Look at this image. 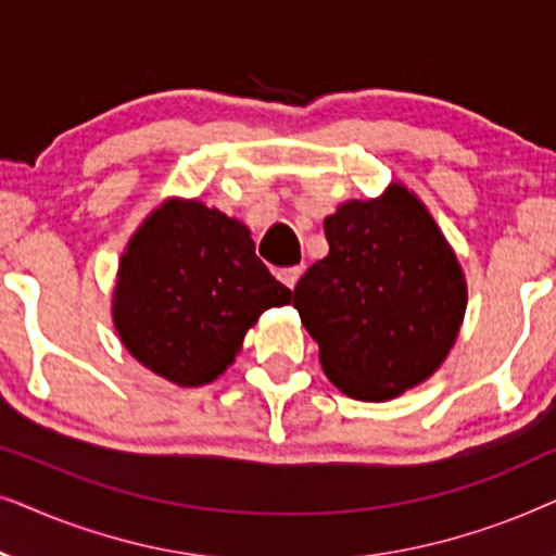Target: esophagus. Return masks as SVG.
Masks as SVG:
<instances>
[{"label":"esophagus","mask_w":556,"mask_h":556,"mask_svg":"<svg viewBox=\"0 0 556 556\" xmlns=\"http://www.w3.org/2000/svg\"><path fill=\"white\" fill-rule=\"evenodd\" d=\"M301 273H303L301 265H293V268H280V270L276 273V276H278L280 283H286L288 288H293L295 283H299Z\"/></svg>","instance_id":"obj_1"}]
</instances>
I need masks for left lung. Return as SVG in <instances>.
Here are the masks:
<instances>
[{
	"label": "left lung",
	"mask_w": 556,
	"mask_h": 556,
	"mask_svg": "<svg viewBox=\"0 0 556 556\" xmlns=\"http://www.w3.org/2000/svg\"><path fill=\"white\" fill-rule=\"evenodd\" d=\"M329 255L293 288L326 377L346 397L384 402L422 384L451 354L468 286L420 197L392 181L324 219Z\"/></svg>",
	"instance_id": "1"
}]
</instances>
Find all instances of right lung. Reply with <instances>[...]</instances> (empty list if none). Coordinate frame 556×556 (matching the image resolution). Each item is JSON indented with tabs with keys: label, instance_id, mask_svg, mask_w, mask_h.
Wrapping results in <instances>:
<instances>
[{
	"label": "right lung",
	"instance_id": "obj_1",
	"mask_svg": "<svg viewBox=\"0 0 556 556\" xmlns=\"http://www.w3.org/2000/svg\"><path fill=\"white\" fill-rule=\"evenodd\" d=\"M291 299L240 219L169 197L121 255L111 316L136 362L172 384L202 387L230 367L263 311Z\"/></svg>",
	"mask_w": 556,
	"mask_h": 556
}]
</instances>
